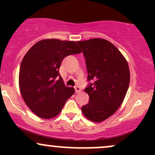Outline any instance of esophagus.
<instances>
[{
    "label": "esophagus",
    "instance_id": "1",
    "mask_svg": "<svg viewBox=\"0 0 155 155\" xmlns=\"http://www.w3.org/2000/svg\"><path fill=\"white\" fill-rule=\"evenodd\" d=\"M75 88V91H76V93H79L80 91H82V89H81V87L79 86H78V85H76V86L74 87Z\"/></svg>",
    "mask_w": 155,
    "mask_h": 155
}]
</instances>
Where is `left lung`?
I'll return each instance as SVG.
<instances>
[{
    "instance_id": "obj_1",
    "label": "left lung",
    "mask_w": 155,
    "mask_h": 155,
    "mask_svg": "<svg viewBox=\"0 0 155 155\" xmlns=\"http://www.w3.org/2000/svg\"><path fill=\"white\" fill-rule=\"evenodd\" d=\"M82 49L89 83L85 91L88 104L82 107L91 121L101 122L113 115L124 101L130 84V70L123 54L112 43L94 38L78 41Z\"/></svg>"
}]
</instances>
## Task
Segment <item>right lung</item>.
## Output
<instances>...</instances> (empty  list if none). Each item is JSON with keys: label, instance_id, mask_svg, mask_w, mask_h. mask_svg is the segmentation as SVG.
<instances>
[{"label": "right lung", "instance_id": "obj_1", "mask_svg": "<svg viewBox=\"0 0 155 155\" xmlns=\"http://www.w3.org/2000/svg\"><path fill=\"white\" fill-rule=\"evenodd\" d=\"M80 52L74 41L47 39L37 42L26 53L18 82L25 103L36 115L54 118L75 93L73 87L64 85L58 70L65 57Z\"/></svg>", "mask_w": 155, "mask_h": 155}]
</instances>
